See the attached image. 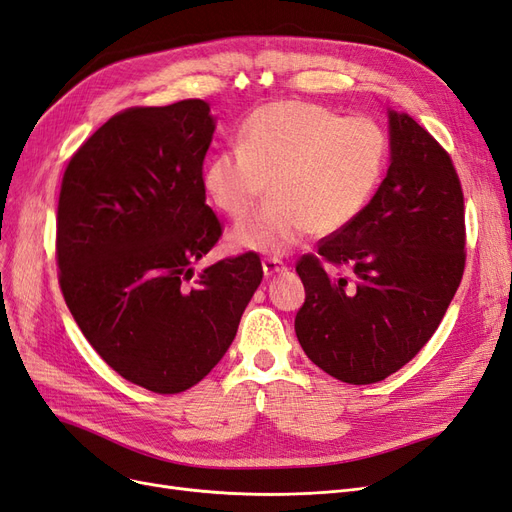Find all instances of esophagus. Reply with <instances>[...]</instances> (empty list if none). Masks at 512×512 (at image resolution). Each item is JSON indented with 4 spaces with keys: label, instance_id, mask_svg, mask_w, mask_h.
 Returning <instances> with one entry per match:
<instances>
[{
    "label": "esophagus",
    "instance_id": "34e87169",
    "mask_svg": "<svg viewBox=\"0 0 512 512\" xmlns=\"http://www.w3.org/2000/svg\"><path fill=\"white\" fill-rule=\"evenodd\" d=\"M262 271H265L267 277H273L277 273H284L286 265L280 258H265V260H262Z\"/></svg>",
    "mask_w": 512,
    "mask_h": 512
}]
</instances>
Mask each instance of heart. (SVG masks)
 I'll return each mask as SVG.
<instances>
[{
	"label": "heart",
	"mask_w": 512,
	"mask_h": 512,
	"mask_svg": "<svg viewBox=\"0 0 512 512\" xmlns=\"http://www.w3.org/2000/svg\"><path fill=\"white\" fill-rule=\"evenodd\" d=\"M389 162V138L369 117L303 100L271 102L243 121L237 147L211 156L203 190L232 220L271 183V203L228 232L235 250L280 256L312 232L331 237L361 218Z\"/></svg>",
	"instance_id": "heart-1"
}]
</instances>
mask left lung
<instances>
[{"label":"left lung","instance_id":"8db88e82","mask_svg":"<svg viewBox=\"0 0 512 512\" xmlns=\"http://www.w3.org/2000/svg\"><path fill=\"white\" fill-rule=\"evenodd\" d=\"M391 166L361 218L324 237L297 273L294 318L305 354L329 376L371 384L412 361L436 333L466 267V213L453 160L425 128L389 111ZM346 266L333 278L323 262Z\"/></svg>","mask_w":512,"mask_h":512}]
</instances>
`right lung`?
I'll return each instance as SVG.
<instances>
[{
    "instance_id": "add662e5",
    "label": "right lung",
    "mask_w": 512,
    "mask_h": 512,
    "mask_svg": "<svg viewBox=\"0 0 512 512\" xmlns=\"http://www.w3.org/2000/svg\"><path fill=\"white\" fill-rule=\"evenodd\" d=\"M213 130L205 100L126 108L61 179L57 267L70 314L106 365L160 395L220 363L262 280L254 252L192 267L222 237L203 190Z\"/></svg>"
}]
</instances>
